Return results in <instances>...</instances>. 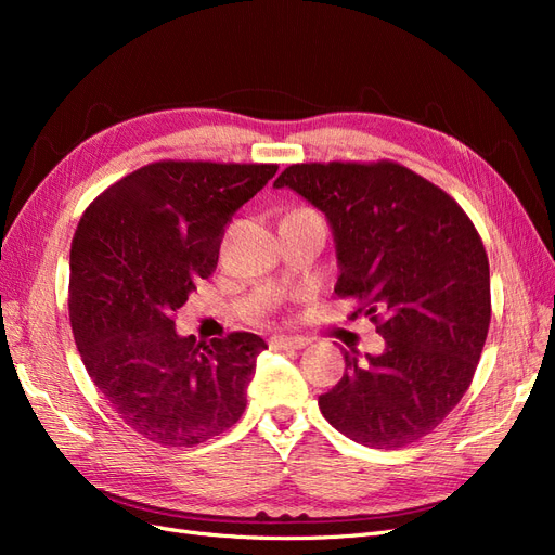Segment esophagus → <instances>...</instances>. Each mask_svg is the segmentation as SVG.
<instances>
[{
	"mask_svg": "<svg viewBox=\"0 0 555 555\" xmlns=\"http://www.w3.org/2000/svg\"><path fill=\"white\" fill-rule=\"evenodd\" d=\"M268 345L273 349H304L308 345V338H304V335H273Z\"/></svg>",
	"mask_w": 555,
	"mask_h": 555,
	"instance_id": "esophagus-1",
	"label": "esophagus"
}]
</instances>
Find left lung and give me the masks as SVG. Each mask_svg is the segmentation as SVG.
<instances>
[{
	"mask_svg": "<svg viewBox=\"0 0 555 555\" xmlns=\"http://www.w3.org/2000/svg\"><path fill=\"white\" fill-rule=\"evenodd\" d=\"M322 210L338 247L335 296L354 298L384 338L377 357L345 351L319 396L349 440L398 449L426 438L473 384L491 324V275L465 210L391 159L292 164L275 180Z\"/></svg>",
	"mask_w": 555,
	"mask_h": 555,
	"instance_id": "8db88e82",
	"label": "left lung"
}]
</instances>
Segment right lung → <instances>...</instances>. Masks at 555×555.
<instances>
[{
	"mask_svg": "<svg viewBox=\"0 0 555 555\" xmlns=\"http://www.w3.org/2000/svg\"><path fill=\"white\" fill-rule=\"evenodd\" d=\"M278 164L162 159L113 182L82 212L69 257L80 359L122 422L164 447H194L238 422L268 345L233 331L180 338L176 310L208 280L233 212Z\"/></svg>",
	"mask_w": 555,
	"mask_h": 555,
	"instance_id": "obj_1",
	"label": "right lung"
}]
</instances>
